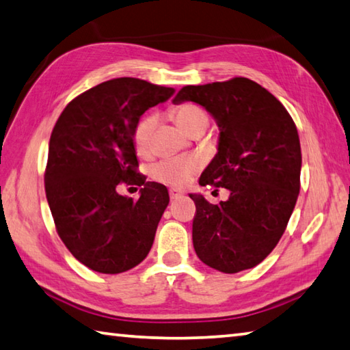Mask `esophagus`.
I'll list each match as a JSON object with an SVG mask.
<instances>
[{
    "label": "esophagus",
    "instance_id": "34e87169",
    "mask_svg": "<svg viewBox=\"0 0 350 350\" xmlns=\"http://www.w3.org/2000/svg\"><path fill=\"white\" fill-rule=\"evenodd\" d=\"M182 196H183V193L180 191V189H174V188H171V189H170V199H171V200L180 199Z\"/></svg>",
    "mask_w": 350,
    "mask_h": 350
}]
</instances>
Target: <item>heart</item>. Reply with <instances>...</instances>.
Listing matches in <instances>:
<instances>
[{"mask_svg": "<svg viewBox=\"0 0 350 350\" xmlns=\"http://www.w3.org/2000/svg\"><path fill=\"white\" fill-rule=\"evenodd\" d=\"M173 116L180 129L191 133L196 129L208 125V114L200 105L183 103L173 109ZM157 124L154 111L145 113L133 129V145L139 156H148L151 150V136ZM202 168L199 156H177L159 161L151 167V177L154 180L170 187H183L193 179L194 174Z\"/></svg>", "mask_w": 350, "mask_h": 350, "instance_id": "1", "label": "heart"}]
</instances>
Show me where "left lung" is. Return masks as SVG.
<instances>
[{
    "mask_svg": "<svg viewBox=\"0 0 350 350\" xmlns=\"http://www.w3.org/2000/svg\"><path fill=\"white\" fill-rule=\"evenodd\" d=\"M183 100L205 107L220 129L217 154L199 183L230 189L219 205L189 194L197 257L225 274L251 269L277 246L300 193L297 126L274 94L247 78L187 85L173 103Z\"/></svg>",
    "mask_w": 350,
    "mask_h": 350,
    "instance_id": "obj_1",
    "label": "left lung"
}]
</instances>
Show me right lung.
I'll return each mask as SVG.
<instances>
[{
  "label": "right lung",
  "instance_id": "right-lung-1",
  "mask_svg": "<svg viewBox=\"0 0 350 350\" xmlns=\"http://www.w3.org/2000/svg\"><path fill=\"white\" fill-rule=\"evenodd\" d=\"M174 88L136 78L105 81L72 103L56 120L44 183L56 231L72 256L103 274L135 268L153 246L170 196L137 171L133 129ZM120 183L142 187L137 201Z\"/></svg>",
  "mask_w": 350,
  "mask_h": 350
}]
</instances>
